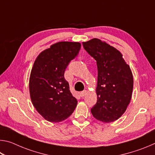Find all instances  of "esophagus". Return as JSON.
Masks as SVG:
<instances>
[{
	"label": "esophagus",
	"mask_w": 155,
	"mask_h": 155,
	"mask_svg": "<svg viewBox=\"0 0 155 155\" xmlns=\"http://www.w3.org/2000/svg\"><path fill=\"white\" fill-rule=\"evenodd\" d=\"M86 94H87V91H86V90H83V91H81V92L79 93V95H80V96H81V97H83Z\"/></svg>",
	"instance_id": "obj_1"
}]
</instances>
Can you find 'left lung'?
Instances as JSON below:
<instances>
[{
    "instance_id": "left-lung-1",
    "label": "left lung",
    "mask_w": 155,
    "mask_h": 155,
    "mask_svg": "<svg viewBox=\"0 0 155 155\" xmlns=\"http://www.w3.org/2000/svg\"><path fill=\"white\" fill-rule=\"evenodd\" d=\"M84 49L96 61L97 103L91 112L96 119L111 122L124 114L129 104L133 77L129 65L114 47L97 38L83 42Z\"/></svg>"
}]
</instances>
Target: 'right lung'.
Wrapping results in <instances>:
<instances>
[{"instance_id":"right-lung-1","label":"right lung","mask_w":155,"mask_h":155,"mask_svg":"<svg viewBox=\"0 0 155 155\" xmlns=\"http://www.w3.org/2000/svg\"><path fill=\"white\" fill-rule=\"evenodd\" d=\"M81 46L79 42H57L41 52L34 62L29 78L31 99L39 114L49 122L67 119L77 107L64 73Z\"/></svg>"}]
</instances>
